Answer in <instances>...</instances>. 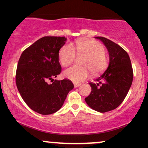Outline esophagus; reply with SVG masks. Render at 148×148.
Instances as JSON below:
<instances>
[{
	"label": "esophagus",
	"instance_id": "esophagus-1",
	"mask_svg": "<svg viewBox=\"0 0 148 148\" xmlns=\"http://www.w3.org/2000/svg\"><path fill=\"white\" fill-rule=\"evenodd\" d=\"M80 86H81V84H74V88H77V87H79Z\"/></svg>",
	"mask_w": 148,
	"mask_h": 148
}]
</instances>
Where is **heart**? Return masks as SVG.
<instances>
[{
	"instance_id": "b5f03b06",
	"label": "heart",
	"mask_w": 148,
	"mask_h": 148,
	"mask_svg": "<svg viewBox=\"0 0 148 148\" xmlns=\"http://www.w3.org/2000/svg\"><path fill=\"white\" fill-rule=\"evenodd\" d=\"M103 46L95 40H79L73 46L66 44L61 47L58 56L64 67L70 65L79 55H86L83 64L84 67L74 65L64 71L63 75L74 83L84 81L89 76L90 71L95 75L103 72L108 65V59Z\"/></svg>"
}]
</instances>
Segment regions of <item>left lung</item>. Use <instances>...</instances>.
I'll return each mask as SVG.
<instances>
[{
	"label": "left lung",
	"mask_w": 148,
	"mask_h": 148,
	"mask_svg": "<svg viewBox=\"0 0 148 148\" xmlns=\"http://www.w3.org/2000/svg\"><path fill=\"white\" fill-rule=\"evenodd\" d=\"M104 44L109 53L108 68L96 83H89L91 92L85 101L100 113L112 111L125 99L133 81V69L128 53L115 42L103 37H95Z\"/></svg>",
	"instance_id": "obj_1"
}]
</instances>
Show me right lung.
Masks as SVG:
<instances>
[{
	"label": "right lung",
	"mask_w": 148,
	"mask_h": 148,
	"mask_svg": "<svg viewBox=\"0 0 148 148\" xmlns=\"http://www.w3.org/2000/svg\"><path fill=\"white\" fill-rule=\"evenodd\" d=\"M64 37H44L23 51L17 64L16 84L22 99L42 115L56 113L63 105L74 84L69 79L55 80L61 72L59 51Z\"/></svg>",
	"instance_id": "obj_1"
}]
</instances>
